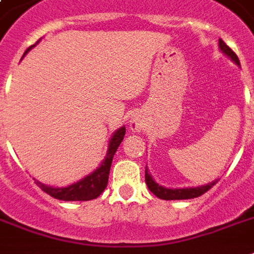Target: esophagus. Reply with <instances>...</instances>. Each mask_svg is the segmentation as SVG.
Segmentation results:
<instances>
[{"instance_id": "esophagus-1", "label": "esophagus", "mask_w": 254, "mask_h": 254, "mask_svg": "<svg viewBox=\"0 0 254 254\" xmlns=\"http://www.w3.org/2000/svg\"><path fill=\"white\" fill-rule=\"evenodd\" d=\"M130 127H131V129H133V130H138V129H139L138 123H135V121H131Z\"/></svg>"}]
</instances>
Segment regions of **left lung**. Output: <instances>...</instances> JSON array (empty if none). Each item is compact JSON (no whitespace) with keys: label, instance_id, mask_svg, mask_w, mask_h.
Returning <instances> with one entry per match:
<instances>
[{"label":"left lung","instance_id":"left-lung-1","mask_svg":"<svg viewBox=\"0 0 254 254\" xmlns=\"http://www.w3.org/2000/svg\"><path fill=\"white\" fill-rule=\"evenodd\" d=\"M219 49L225 57H228L233 63H236L239 67H240V61L232 50L229 49L228 46L225 45L224 42L219 39ZM219 179H215V181L209 182L207 185L197 186V187H185V189H167L165 186L158 185L157 182L153 179L151 174L149 173V170L145 169V182H146L147 189L150 190L151 192L154 193L155 196L159 197V199H163V200H182V199H193V197H197L203 195L204 192H207L212 186H215L217 183Z\"/></svg>","mask_w":254,"mask_h":254}]
</instances>
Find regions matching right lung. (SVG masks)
<instances>
[{
    "label": "right lung",
    "mask_w": 254,
    "mask_h": 254,
    "mask_svg": "<svg viewBox=\"0 0 254 254\" xmlns=\"http://www.w3.org/2000/svg\"><path fill=\"white\" fill-rule=\"evenodd\" d=\"M41 41V39H39ZM39 41L35 43L38 45ZM35 45L30 46L29 49L26 50L23 57L29 53L30 50L35 47ZM22 57V58H23ZM124 135H125V127H119L117 130L112 134L109 143H108V150L105 158L103 159V162L95 171H92L91 174H88L87 177H84L80 181H77L76 183L67 186V187H54V186L43 185L42 182L37 181V185L41 187L46 193H49L50 196L59 199V200L64 201H85L96 199L97 196L101 195L105 187L108 185V178H109V171H111V165L115 157L116 151L119 149L120 143L123 142Z\"/></svg>",
    "instance_id": "add662e5"
}]
</instances>
